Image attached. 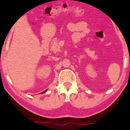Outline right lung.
<instances>
[{
	"label": "right lung",
	"instance_id": "right-lung-1",
	"mask_svg": "<svg viewBox=\"0 0 130 130\" xmlns=\"http://www.w3.org/2000/svg\"><path fill=\"white\" fill-rule=\"evenodd\" d=\"M46 90H44V92H42V93H44V92H46Z\"/></svg>",
	"mask_w": 130,
	"mask_h": 130
}]
</instances>
